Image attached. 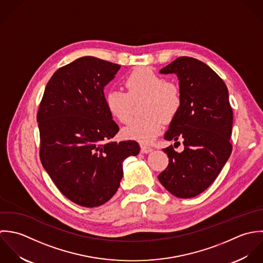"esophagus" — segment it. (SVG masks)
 <instances>
[{"label":"esophagus","instance_id":"34e87169","mask_svg":"<svg viewBox=\"0 0 263 263\" xmlns=\"http://www.w3.org/2000/svg\"><path fill=\"white\" fill-rule=\"evenodd\" d=\"M140 151H141L142 154H148V153H151V152L153 151V148L149 147V146H146V145L141 144V145H140Z\"/></svg>","mask_w":263,"mask_h":263}]
</instances>
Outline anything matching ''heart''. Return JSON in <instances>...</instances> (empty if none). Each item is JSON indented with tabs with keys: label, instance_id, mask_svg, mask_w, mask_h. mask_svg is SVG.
I'll return each mask as SVG.
<instances>
[{
	"label": "heart",
	"instance_id": "b5f03b06",
	"mask_svg": "<svg viewBox=\"0 0 263 263\" xmlns=\"http://www.w3.org/2000/svg\"><path fill=\"white\" fill-rule=\"evenodd\" d=\"M125 91L110 90L105 96V106L114 119L126 124L131 116L134 103L144 100L142 118L132 120L122 131L127 139L141 143L153 142L163 128V120L172 121L182 105L179 86L148 67L131 71L124 79Z\"/></svg>",
	"mask_w": 263,
	"mask_h": 263
}]
</instances>
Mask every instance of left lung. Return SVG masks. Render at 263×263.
Here are the masks:
<instances>
[{
	"mask_svg": "<svg viewBox=\"0 0 263 263\" xmlns=\"http://www.w3.org/2000/svg\"><path fill=\"white\" fill-rule=\"evenodd\" d=\"M160 73L179 78L182 105L164 138L182 139L184 151L177 153L173 145L162 149L168 164L158 180L176 197H195L212 184L233 149L228 88L205 63L191 57L177 58Z\"/></svg>",
	"mask_w": 263,
	"mask_h": 263,
	"instance_id": "left-lung-1",
	"label": "left lung"
}]
</instances>
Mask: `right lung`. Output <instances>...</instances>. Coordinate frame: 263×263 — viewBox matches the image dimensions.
Wrapping results in <instances>:
<instances>
[{
    "label": "right lung",
    "mask_w": 263,
    "mask_h": 263,
    "mask_svg": "<svg viewBox=\"0 0 263 263\" xmlns=\"http://www.w3.org/2000/svg\"><path fill=\"white\" fill-rule=\"evenodd\" d=\"M120 68L95 57L59 68L37 110L42 164L60 192L84 208L112 197L123 177L122 161L140 151L134 140L110 141L119 127L106 109L104 87Z\"/></svg>",
    "instance_id": "add662e5"
}]
</instances>
